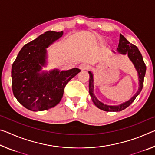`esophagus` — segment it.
Returning a JSON list of instances; mask_svg holds the SVG:
<instances>
[{
  "label": "esophagus",
  "instance_id": "esophagus-1",
  "mask_svg": "<svg viewBox=\"0 0 155 155\" xmlns=\"http://www.w3.org/2000/svg\"><path fill=\"white\" fill-rule=\"evenodd\" d=\"M79 69L81 70H85L89 68V65L87 64H82L79 65Z\"/></svg>",
  "mask_w": 155,
  "mask_h": 155
}]
</instances>
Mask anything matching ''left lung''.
I'll use <instances>...</instances> for the list:
<instances>
[{"label":"left lung","instance_id":"1","mask_svg":"<svg viewBox=\"0 0 155 155\" xmlns=\"http://www.w3.org/2000/svg\"><path fill=\"white\" fill-rule=\"evenodd\" d=\"M114 53H116L115 51H113ZM116 52H118L119 54H127L131 62L133 63V65L135 68V70L137 72L138 75V79H139V87L138 90L137 91L134 96L132 98L128 100V101L122 103L121 104H118V105H109V104H106L96 98V96L94 95V74L91 71H89V74H90V83H89V93L90 94L91 98L92 100L93 103L94 104L98 107V109L103 110L104 111H120L122 110L125 109L126 108L130 105V104L135 101L140 93L141 92V90H142L143 85V78L145 77L146 71V66L144 61L143 60V57L141 54L140 53V51L137 48V47L133 45V44H130L127 39H126L122 34L120 35V41L118 47L117 48Z\"/></svg>","mask_w":155,"mask_h":155}]
</instances>
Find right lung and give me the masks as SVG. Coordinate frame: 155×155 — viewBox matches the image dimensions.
I'll list each match as a JSON object with an SVG mask.
<instances>
[{"mask_svg": "<svg viewBox=\"0 0 155 155\" xmlns=\"http://www.w3.org/2000/svg\"><path fill=\"white\" fill-rule=\"evenodd\" d=\"M64 32L46 31L22 47L12 68V90L17 101L33 111L48 110L59 103L66 84L81 70L41 71L47 64V48Z\"/></svg>", "mask_w": 155, "mask_h": 155, "instance_id": "right-lung-1", "label": "right lung"}]
</instances>
